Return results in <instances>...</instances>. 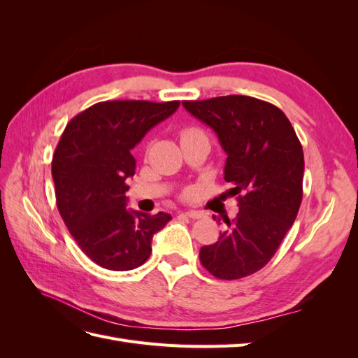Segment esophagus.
Wrapping results in <instances>:
<instances>
[{
    "mask_svg": "<svg viewBox=\"0 0 358 358\" xmlns=\"http://www.w3.org/2000/svg\"><path fill=\"white\" fill-rule=\"evenodd\" d=\"M185 215L188 216V218H191V220H200V218H203V216H204L199 210H188V212H185Z\"/></svg>",
    "mask_w": 358,
    "mask_h": 358,
    "instance_id": "34e87169",
    "label": "esophagus"
}]
</instances>
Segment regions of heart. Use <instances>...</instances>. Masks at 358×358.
<instances>
[{
	"instance_id": "heart-1",
	"label": "heart",
	"mask_w": 358,
	"mask_h": 358,
	"mask_svg": "<svg viewBox=\"0 0 358 358\" xmlns=\"http://www.w3.org/2000/svg\"><path fill=\"white\" fill-rule=\"evenodd\" d=\"M194 137H206L204 133L199 128H194V127H188V128H183L180 131V140H188V138H194Z\"/></svg>"
}]
</instances>
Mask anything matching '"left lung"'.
Returning a JSON list of instances; mask_svg holds the SVG:
<instances>
[{
	"label": "left lung",
	"mask_w": 358,
	"mask_h": 358,
	"mask_svg": "<svg viewBox=\"0 0 358 358\" xmlns=\"http://www.w3.org/2000/svg\"><path fill=\"white\" fill-rule=\"evenodd\" d=\"M182 104L218 136L227 154L224 179L239 203L236 218H224L218 242L200 249V262L218 279L252 275L272 259L297 216L305 170L300 140L282 110L254 96Z\"/></svg>",
	"instance_id": "obj_1"
}]
</instances>
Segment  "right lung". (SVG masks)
<instances>
[{
    "instance_id": "add662e5",
    "label": "right lung",
    "mask_w": 358,
    "mask_h": 358,
    "mask_svg": "<svg viewBox=\"0 0 358 358\" xmlns=\"http://www.w3.org/2000/svg\"><path fill=\"white\" fill-rule=\"evenodd\" d=\"M180 101L96 103L67 124L52 159L57 208L79 248L100 267L125 272L152 252V237L169 213L128 210L127 180L134 175L131 149Z\"/></svg>"
}]
</instances>
